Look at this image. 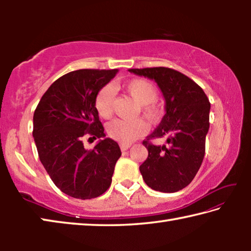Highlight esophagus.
Masks as SVG:
<instances>
[{"mask_svg":"<svg viewBox=\"0 0 251 251\" xmlns=\"http://www.w3.org/2000/svg\"><path fill=\"white\" fill-rule=\"evenodd\" d=\"M129 147H130V144H125V143L121 144V150L122 151H127Z\"/></svg>","mask_w":251,"mask_h":251,"instance_id":"esophagus-1","label":"esophagus"}]
</instances>
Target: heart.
<instances>
[{"label":"heart","instance_id":"1","mask_svg":"<svg viewBox=\"0 0 251 251\" xmlns=\"http://www.w3.org/2000/svg\"><path fill=\"white\" fill-rule=\"evenodd\" d=\"M127 93L142 104V110L148 120L152 123L158 122L164 114V107L158 100V92L154 84L144 78H133L125 84ZM115 99V90L112 85H105L97 92L94 106L97 114L103 118H109L113 113V103ZM148 131V124L143 118L135 121L114 120L107 124L109 137L118 142L129 143L141 137Z\"/></svg>","mask_w":251,"mask_h":251}]
</instances>
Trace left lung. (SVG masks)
Instances as JSON below:
<instances>
[{
  "instance_id": "8db88e82",
  "label": "left lung",
  "mask_w": 251,
  "mask_h": 251,
  "mask_svg": "<svg viewBox=\"0 0 251 251\" xmlns=\"http://www.w3.org/2000/svg\"><path fill=\"white\" fill-rule=\"evenodd\" d=\"M129 72L155 79L166 100L159 126L143 141L148 151L139 166L143 179L157 192H178L192 182L201 166L209 129V100L197 83L176 70L146 67ZM163 137L167 146L152 144V139Z\"/></svg>"
}]
</instances>
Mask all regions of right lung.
<instances>
[{"instance_id":"1","label":"right lung","mask_w":251,"mask_h":251,"mask_svg":"<svg viewBox=\"0 0 251 251\" xmlns=\"http://www.w3.org/2000/svg\"><path fill=\"white\" fill-rule=\"evenodd\" d=\"M117 72H70L50 85L34 112L33 137L41 163L57 188L71 197L96 198L112 184L122 155L118 144L104 138L87 151L83 142L105 137L94 101L97 92Z\"/></svg>"}]
</instances>
